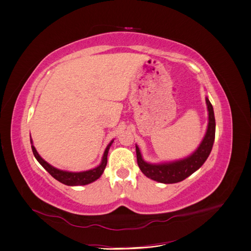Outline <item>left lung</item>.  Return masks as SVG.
<instances>
[{"label":"left lung","instance_id":"left-lung-1","mask_svg":"<svg viewBox=\"0 0 251 251\" xmlns=\"http://www.w3.org/2000/svg\"><path fill=\"white\" fill-rule=\"evenodd\" d=\"M205 102L207 112H209L207 129L202 142L191 155L174 162L150 164L144 161L138 146L136 145L137 164L146 176L154 181L165 183V184H172V183H178L186 179L202 166L211 153L214 139H215V117H214L213 106L207 97L205 98Z\"/></svg>","mask_w":251,"mask_h":251}]
</instances>
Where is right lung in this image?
<instances>
[{"label":"right lung","instance_id":"obj_1","mask_svg":"<svg viewBox=\"0 0 251 251\" xmlns=\"http://www.w3.org/2000/svg\"><path fill=\"white\" fill-rule=\"evenodd\" d=\"M114 140H112L111 143L108 144V146L106 147V149L104 151V154L102 156V161L99 166L90 169V170H86V172H81V173H71V172H65V170H60L53 167L52 165H50L49 163H47L44 158H42L39 154L37 150L35 149V147L33 146V142L32 138H30V144H32V150L34 156L36 157L42 167H44L47 172L50 174L54 179H56L57 181H59L60 183H63L65 185H69V186H76V185H86L89 184V183L94 182L96 180H98L101 176V175L104 172V169L106 167L107 164V154H108V150L109 147L112 146Z\"/></svg>","mask_w":251,"mask_h":251}]
</instances>
